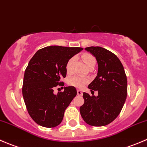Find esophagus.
Instances as JSON below:
<instances>
[{
  "label": "esophagus",
  "instance_id": "obj_1",
  "mask_svg": "<svg viewBox=\"0 0 147 147\" xmlns=\"http://www.w3.org/2000/svg\"><path fill=\"white\" fill-rule=\"evenodd\" d=\"M77 94H78V95H79V96H82L83 92L82 91H81V90H77Z\"/></svg>",
  "mask_w": 147,
  "mask_h": 147
}]
</instances>
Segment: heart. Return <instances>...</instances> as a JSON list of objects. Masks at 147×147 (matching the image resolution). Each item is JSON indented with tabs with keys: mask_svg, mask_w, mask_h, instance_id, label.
Returning <instances> with one entry per match:
<instances>
[{
	"mask_svg": "<svg viewBox=\"0 0 147 147\" xmlns=\"http://www.w3.org/2000/svg\"><path fill=\"white\" fill-rule=\"evenodd\" d=\"M82 59L84 64L87 67L90 66H95L96 59L91 54H88V53L84 54L82 55ZM74 62H75V57H71L67 62L66 71L67 74H71L72 72V66H73ZM88 82V78L81 76H74L69 80V84L78 88H82Z\"/></svg>",
	"mask_w": 147,
	"mask_h": 147,
	"instance_id": "heart-1",
	"label": "heart"
}]
</instances>
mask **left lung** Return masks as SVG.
Here are the masks:
<instances>
[{"instance_id": "8db88e82", "label": "left lung", "mask_w": 147, "mask_h": 147, "mask_svg": "<svg viewBox=\"0 0 147 147\" xmlns=\"http://www.w3.org/2000/svg\"><path fill=\"white\" fill-rule=\"evenodd\" d=\"M98 64L96 78L88 88L98 92V95L83 93L84 102L80 107L82 119L89 125L102 127L117 117L127 95V80L119 59L112 52L101 47H88Z\"/></svg>"}]
</instances>
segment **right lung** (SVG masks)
Instances as JSON below:
<instances>
[{"label":"right lung","mask_w":147,"mask_h":147,"mask_svg":"<svg viewBox=\"0 0 147 147\" xmlns=\"http://www.w3.org/2000/svg\"><path fill=\"white\" fill-rule=\"evenodd\" d=\"M82 47L49 46L38 50L30 59L23 78V99L30 116L38 124L52 128L61 123L64 112L77 95L73 86L64 87V92L53 93L62 86L61 78L67 75L69 59L82 50Z\"/></svg>","instance_id":"obj_1"}]
</instances>
